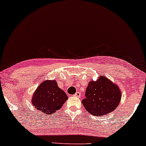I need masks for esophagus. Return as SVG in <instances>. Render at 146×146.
Segmentation results:
<instances>
[{
  "instance_id": "esophagus-1",
  "label": "esophagus",
  "mask_w": 146,
  "mask_h": 146,
  "mask_svg": "<svg viewBox=\"0 0 146 146\" xmlns=\"http://www.w3.org/2000/svg\"><path fill=\"white\" fill-rule=\"evenodd\" d=\"M81 92H77L75 93L74 96H76V97H80V96H81Z\"/></svg>"
}]
</instances>
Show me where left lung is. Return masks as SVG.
Masks as SVG:
<instances>
[{
    "label": "left lung",
    "instance_id": "8db88e82",
    "mask_svg": "<svg viewBox=\"0 0 146 146\" xmlns=\"http://www.w3.org/2000/svg\"><path fill=\"white\" fill-rule=\"evenodd\" d=\"M121 92L117 85L106 76L100 75L96 81H91L86 90V99L82 104L92 115L105 116L119 106Z\"/></svg>",
    "mask_w": 146,
    "mask_h": 146
}]
</instances>
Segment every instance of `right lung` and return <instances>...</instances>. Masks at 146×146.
<instances>
[{
	"label": "right lung",
	"instance_id": "1",
	"mask_svg": "<svg viewBox=\"0 0 146 146\" xmlns=\"http://www.w3.org/2000/svg\"><path fill=\"white\" fill-rule=\"evenodd\" d=\"M68 99L55 80H47L40 83L34 92L32 103L38 111L50 114L61 108Z\"/></svg>",
	"mask_w": 146,
	"mask_h": 146
}]
</instances>
